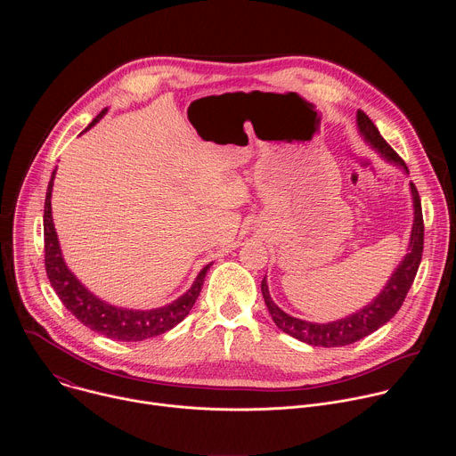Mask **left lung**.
Wrapping results in <instances>:
<instances>
[{"instance_id": "obj_1", "label": "left lung", "mask_w": 456, "mask_h": 456, "mask_svg": "<svg viewBox=\"0 0 456 456\" xmlns=\"http://www.w3.org/2000/svg\"><path fill=\"white\" fill-rule=\"evenodd\" d=\"M357 124L361 134L364 139L389 162H394L401 167H406L404 160L397 155V151L389 146L382 135L379 134V129L375 124L370 120V117L362 111L357 110ZM411 194H413V208H415V220H413V229H411V240H410V252L403 259V264L399 269L394 273V276L389 278L387 285L384 290L362 310L334 321L327 324H319V322H308L301 321L297 317H292L285 314L271 297L267 281L264 278L262 281V294L265 299V305L269 308V314L273 315V321L276 322V327L281 329L285 334L312 345V346H324V348H334V346H346L355 341H361L379 330L382 324H386L389 319H392L399 308L403 306L410 287L413 285V280L417 276L420 259H422V250H424V218H422V206H420V197L415 183H411Z\"/></svg>"}]
</instances>
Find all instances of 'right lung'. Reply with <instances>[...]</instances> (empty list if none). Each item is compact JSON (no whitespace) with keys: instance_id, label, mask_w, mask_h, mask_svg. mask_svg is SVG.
Returning <instances> with one entry per match:
<instances>
[{"instance_id":"right-lung-1","label":"right lung","mask_w":456,"mask_h":456,"mask_svg":"<svg viewBox=\"0 0 456 456\" xmlns=\"http://www.w3.org/2000/svg\"><path fill=\"white\" fill-rule=\"evenodd\" d=\"M106 110H102L92 124L86 127L90 129ZM55 171L52 173L46 197H45V215H43V232H45V271L50 280L52 289L55 290L61 303L67 306V310L76 315L77 321H81L85 327L90 330L102 334L110 339L117 341H144L155 336H160L173 327L189 314L194 301H197L206 274L211 265H206L199 278L194 280L192 287L176 301H173L167 306L155 308V310H127L111 306L99 297H95L92 292H88L77 278L64 265L57 234L52 222V208H50V197H52V185H53Z\"/></svg>"}]
</instances>
